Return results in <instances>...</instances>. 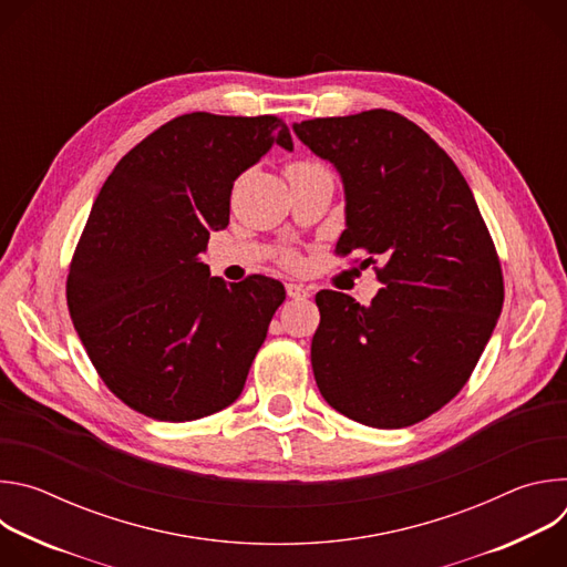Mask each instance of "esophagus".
<instances>
[{"instance_id": "obj_1", "label": "esophagus", "mask_w": 567, "mask_h": 567, "mask_svg": "<svg viewBox=\"0 0 567 567\" xmlns=\"http://www.w3.org/2000/svg\"><path fill=\"white\" fill-rule=\"evenodd\" d=\"M287 296L289 298H307L309 291L302 285H298V282H287Z\"/></svg>"}]
</instances>
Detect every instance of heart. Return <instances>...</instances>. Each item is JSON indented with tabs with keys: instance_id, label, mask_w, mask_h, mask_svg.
Masks as SVG:
<instances>
[{
	"instance_id": "obj_1",
	"label": "heart",
	"mask_w": 567,
	"mask_h": 567,
	"mask_svg": "<svg viewBox=\"0 0 567 567\" xmlns=\"http://www.w3.org/2000/svg\"><path fill=\"white\" fill-rule=\"evenodd\" d=\"M311 168H318V164H313V161H291V164L285 168V175H293V173H302V171H311ZM285 262L287 265H296V256H285Z\"/></svg>"
}]
</instances>
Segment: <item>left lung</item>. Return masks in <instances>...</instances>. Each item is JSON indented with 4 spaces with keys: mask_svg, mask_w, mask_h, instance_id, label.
<instances>
[{
    "mask_svg": "<svg viewBox=\"0 0 567 567\" xmlns=\"http://www.w3.org/2000/svg\"><path fill=\"white\" fill-rule=\"evenodd\" d=\"M293 132L343 177L337 256L365 254L383 285L368 307L316 293V385L359 424L413 426L464 388L496 328L505 285L492 233L453 158L406 116L370 110Z\"/></svg>",
    "mask_w": 567,
    "mask_h": 567,
    "instance_id": "left-lung-1",
    "label": "left lung"
}]
</instances>
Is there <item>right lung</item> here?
I'll return each instance as SVG.
<instances>
[{
  "mask_svg": "<svg viewBox=\"0 0 567 567\" xmlns=\"http://www.w3.org/2000/svg\"><path fill=\"white\" fill-rule=\"evenodd\" d=\"M282 118L177 116L134 145L103 184L66 276L73 328L103 383L132 411L193 422L239 396L285 300L282 282L226 285L199 260L226 228L233 182Z\"/></svg>",
  "mask_w": 567,
  "mask_h": 567,
  "instance_id": "add662e5",
  "label": "right lung"
}]
</instances>
